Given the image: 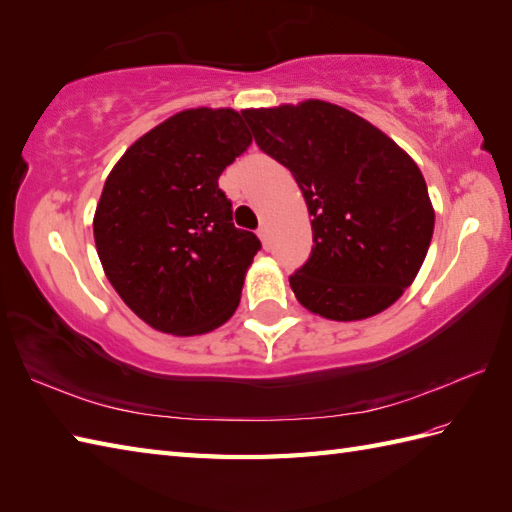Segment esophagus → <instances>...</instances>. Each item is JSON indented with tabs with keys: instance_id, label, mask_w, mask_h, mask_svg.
Here are the masks:
<instances>
[{
	"instance_id": "34e87169",
	"label": "esophagus",
	"mask_w": 512,
	"mask_h": 512,
	"mask_svg": "<svg viewBox=\"0 0 512 512\" xmlns=\"http://www.w3.org/2000/svg\"><path fill=\"white\" fill-rule=\"evenodd\" d=\"M257 235H259V239H262V244L268 248V228L264 224L257 228Z\"/></svg>"
}]
</instances>
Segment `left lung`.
I'll return each mask as SVG.
<instances>
[{"instance_id":"left-lung-1","label":"left lung","mask_w":512,"mask_h":512,"mask_svg":"<svg viewBox=\"0 0 512 512\" xmlns=\"http://www.w3.org/2000/svg\"><path fill=\"white\" fill-rule=\"evenodd\" d=\"M242 116L257 147L290 169L312 215V253L290 275L301 306L334 321L389 308L416 279L436 222L416 162L325 101Z\"/></svg>"}]
</instances>
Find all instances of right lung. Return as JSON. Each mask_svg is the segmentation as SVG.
I'll use <instances>...</instances> for the list:
<instances>
[{
    "instance_id": "add662e5",
    "label": "right lung",
    "mask_w": 512,
    "mask_h": 512,
    "mask_svg": "<svg viewBox=\"0 0 512 512\" xmlns=\"http://www.w3.org/2000/svg\"><path fill=\"white\" fill-rule=\"evenodd\" d=\"M253 143L233 110H187L129 147L105 180L94 242L114 290L151 328L204 334L231 319L262 248L233 224L222 171Z\"/></svg>"
}]
</instances>
